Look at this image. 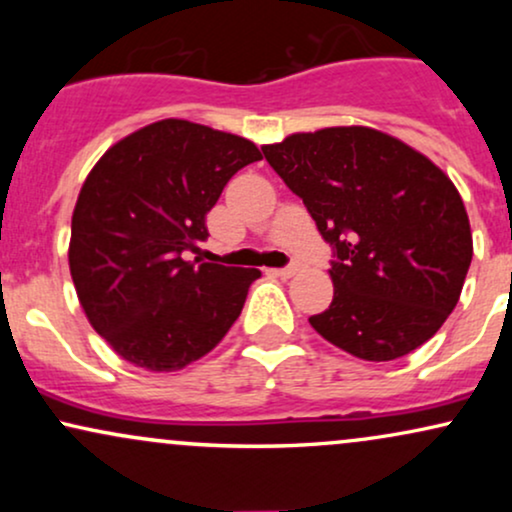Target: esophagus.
<instances>
[{
  "instance_id": "esophagus-1",
  "label": "esophagus",
  "mask_w": 512,
  "mask_h": 512,
  "mask_svg": "<svg viewBox=\"0 0 512 512\" xmlns=\"http://www.w3.org/2000/svg\"><path fill=\"white\" fill-rule=\"evenodd\" d=\"M301 272V264H289V267H281V269H272L274 276H281V279H291L293 274Z\"/></svg>"
}]
</instances>
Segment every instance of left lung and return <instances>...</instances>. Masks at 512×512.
Wrapping results in <instances>:
<instances>
[{
	"label": "left lung",
	"instance_id": "left-lung-1",
	"mask_svg": "<svg viewBox=\"0 0 512 512\" xmlns=\"http://www.w3.org/2000/svg\"><path fill=\"white\" fill-rule=\"evenodd\" d=\"M334 248V298L313 330L363 361L419 349L452 313L472 262L460 192L431 158L370 127L262 146Z\"/></svg>",
	"mask_w": 512,
	"mask_h": 512
}]
</instances>
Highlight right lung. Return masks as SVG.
Listing matches in <instances>:
<instances>
[{"label":"right lung","instance_id":"right-lung-1","mask_svg":"<svg viewBox=\"0 0 512 512\" xmlns=\"http://www.w3.org/2000/svg\"><path fill=\"white\" fill-rule=\"evenodd\" d=\"M262 154L250 139L161 120L110 146L72 214L69 272L91 327L132 366L170 373L209 354L260 269L185 260L207 240L226 182Z\"/></svg>","mask_w":512,"mask_h":512}]
</instances>
